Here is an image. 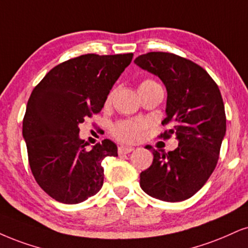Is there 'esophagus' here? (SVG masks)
<instances>
[{
    "label": "esophagus",
    "mask_w": 248,
    "mask_h": 248,
    "mask_svg": "<svg viewBox=\"0 0 248 248\" xmlns=\"http://www.w3.org/2000/svg\"><path fill=\"white\" fill-rule=\"evenodd\" d=\"M133 151H134L133 147H127V146H121V147H118L119 154H129V153Z\"/></svg>",
    "instance_id": "obj_1"
}]
</instances>
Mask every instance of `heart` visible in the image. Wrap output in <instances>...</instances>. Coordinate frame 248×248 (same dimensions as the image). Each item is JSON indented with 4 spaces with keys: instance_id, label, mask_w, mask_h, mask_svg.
Returning a JSON list of instances; mask_svg holds the SVG:
<instances>
[{
    "instance_id": "b5f03b06",
    "label": "heart",
    "mask_w": 248,
    "mask_h": 248,
    "mask_svg": "<svg viewBox=\"0 0 248 248\" xmlns=\"http://www.w3.org/2000/svg\"><path fill=\"white\" fill-rule=\"evenodd\" d=\"M153 85H157L156 82L152 79H146L140 82V87L143 86H153ZM142 124L141 123H136V122H119L114 126V130H112V133L116 138L121 140V141L124 142H133L138 139L140 130H141Z\"/></svg>"
}]
</instances>
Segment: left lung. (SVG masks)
Listing matches in <instances>:
<instances>
[{
    "label": "left lung",
    "instance_id": "1",
    "mask_svg": "<svg viewBox=\"0 0 248 248\" xmlns=\"http://www.w3.org/2000/svg\"><path fill=\"white\" fill-rule=\"evenodd\" d=\"M134 63L166 85L167 117L162 124L171 129L160 137L178 140V147L168 153L146 146L154 158L140 173V187L162 201L186 200L206 184L217 164L227 131L221 92L206 70L178 55L152 51Z\"/></svg>",
    "mask_w": 248,
    "mask_h": 248
}]
</instances>
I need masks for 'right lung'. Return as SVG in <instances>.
Wrapping results in <instances>:
<instances>
[{"label":"right lung","instance_id":"add662e5","mask_svg":"<svg viewBox=\"0 0 248 248\" xmlns=\"http://www.w3.org/2000/svg\"><path fill=\"white\" fill-rule=\"evenodd\" d=\"M133 54H87L59 64L34 87L23 119L29 163L48 195L75 204L95 195L103 185L107 156L117 146L105 139L87 149L79 125L99 114Z\"/></svg>","mask_w":248,"mask_h":248}]
</instances>
